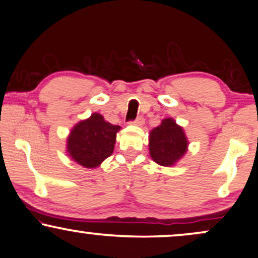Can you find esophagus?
Instances as JSON below:
<instances>
[{
	"label": "esophagus",
	"mask_w": 258,
	"mask_h": 258,
	"mask_svg": "<svg viewBox=\"0 0 258 258\" xmlns=\"http://www.w3.org/2000/svg\"><path fill=\"white\" fill-rule=\"evenodd\" d=\"M131 123H133V125H137V126H142L144 125V119H143V116H138V118L132 120V121H130Z\"/></svg>",
	"instance_id": "esophagus-1"
}]
</instances>
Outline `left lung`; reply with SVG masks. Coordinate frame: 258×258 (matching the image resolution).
Returning a JSON list of instances; mask_svg holds the SVG:
<instances>
[{
  "instance_id": "8db88e82",
  "label": "left lung",
  "mask_w": 258,
  "mask_h": 258,
  "mask_svg": "<svg viewBox=\"0 0 258 258\" xmlns=\"http://www.w3.org/2000/svg\"><path fill=\"white\" fill-rule=\"evenodd\" d=\"M188 142L182 127L172 119H164L150 133V155L159 165L170 167L187 151Z\"/></svg>"
}]
</instances>
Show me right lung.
I'll use <instances>...</instances> for the list:
<instances>
[{"label": "right lung", "mask_w": 258, "mask_h": 258, "mask_svg": "<svg viewBox=\"0 0 258 258\" xmlns=\"http://www.w3.org/2000/svg\"><path fill=\"white\" fill-rule=\"evenodd\" d=\"M120 126L106 122L101 114L78 122L68 139V152L86 168H96L113 153Z\"/></svg>", "instance_id": "right-lung-1"}]
</instances>
